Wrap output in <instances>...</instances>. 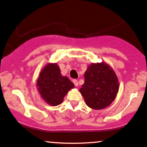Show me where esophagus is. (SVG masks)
I'll list each match as a JSON object with an SVG mask.
<instances>
[{"instance_id": "esophagus-1", "label": "esophagus", "mask_w": 147, "mask_h": 147, "mask_svg": "<svg viewBox=\"0 0 147 147\" xmlns=\"http://www.w3.org/2000/svg\"><path fill=\"white\" fill-rule=\"evenodd\" d=\"M73 82H74V85H75V86L77 87L78 85V82L76 79H74V80H73Z\"/></svg>"}]
</instances>
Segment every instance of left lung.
<instances>
[{"mask_svg": "<svg viewBox=\"0 0 147 147\" xmlns=\"http://www.w3.org/2000/svg\"><path fill=\"white\" fill-rule=\"evenodd\" d=\"M85 82L79 90L86 105L94 110L104 109L113 103L119 84L114 70L105 62L92 63L84 74Z\"/></svg>", "mask_w": 147, "mask_h": 147, "instance_id": "left-lung-1", "label": "left lung"}]
</instances>
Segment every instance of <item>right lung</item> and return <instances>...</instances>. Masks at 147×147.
<instances>
[{
    "label": "right lung",
    "mask_w": 147,
    "mask_h": 147,
    "mask_svg": "<svg viewBox=\"0 0 147 147\" xmlns=\"http://www.w3.org/2000/svg\"><path fill=\"white\" fill-rule=\"evenodd\" d=\"M74 87L73 82L61 74L57 63L47 64L41 71L37 81V88L42 98L52 106L61 104L65 95Z\"/></svg>",
    "instance_id": "obj_1"
}]
</instances>
